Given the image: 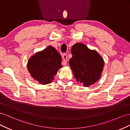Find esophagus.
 <instances>
[{
    "instance_id": "34e87169",
    "label": "esophagus",
    "mask_w": 130,
    "mask_h": 130,
    "mask_svg": "<svg viewBox=\"0 0 130 130\" xmlns=\"http://www.w3.org/2000/svg\"><path fill=\"white\" fill-rule=\"evenodd\" d=\"M62 59H63V61L62 62V64L63 65H66V64H67V61H68V57L66 54H64L62 55Z\"/></svg>"
}]
</instances>
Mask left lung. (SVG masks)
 <instances>
[{"label":"left lung","instance_id":"8db88e82","mask_svg":"<svg viewBox=\"0 0 130 130\" xmlns=\"http://www.w3.org/2000/svg\"><path fill=\"white\" fill-rule=\"evenodd\" d=\"M71 54L69 64L78 82L87 87L99 80L105 62L97 52L90 50L83 43H77L71 48Z\"/></svg>","mask_w":130,"mask_h":130}]
</instances>
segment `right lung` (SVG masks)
<instances>
[{
  "label": "right lung",
  "mask_w": 130,
  "mask_h": 130,
  "mask_svg": "<svg viewBox=\"0 0 130 130\" xmlns=\"http://www.w3.org/2000/svg\"><path fill=\"white\" fill-rule=\"evenodd\" d=\"M61 57L51 46L35 53L29 59L27 69L30 75L40 84L46 85L54 79L59 69L62 68Z\"/></svg>",
  "instance_id": "1"
}]
</instances>
